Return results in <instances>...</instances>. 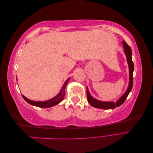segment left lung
I'll use <instances>...</instances> for the list:
<instances>
[{"label": "left lung", "mask_w": 153, "mask_h": 153, "mask_svg": "<svg viewBox=\"0 0 153 153\" xmlns=\"http://www.w3.org/2000/svg\"><path fill=\"white\" fill-rule=\"evenodd\" d=\"M122 43L123 44V47L124 49V52L125 54L126 55L127 57V61L129 66V85L127 91L123 95V96L120 98L118 101H117L116 103L114 102H105V101H101L99 100H97L94 98H92L91 95L90 94L89 89H88V87H87V98L88 102L89 104L95 108H101V109H113L115 107H118L120 105H121L124 101L126 100L128 94L129 92H131L132 87H133V72L134 69V65L133 62L132 61V51L131 48L129 47V46L125 42V41H123Z\"/></svg>", "instance_id": "1"}]
</instances>
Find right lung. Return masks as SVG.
I'll use <instances>...</instances> for the list:
<instances>
[{
    "mask_svg": "<svg viewBox=\"0 0 153 153\" xmlns=\"http://www.w3.org/2000/svg\"><path fill=\"white\" fill-rule=\"evenodd\" d=\"M70 78H69L66 81V82L64 83V84L63 85L62 89L60 91L59 93L54 97L53 98L50 99L48 101H32L29 99H27V98L24 96L22 95L23 98H24L27 103H29V104L34 105L36 106H38V107L40 108H49V107H52L53 106L59 104L61 101L64 100V96H65V87L68 84V82H69Z\"/></svg>",
    "mask_w": 153,
    "mask_h": 153,
    "instance_id": "right-lung-1",
    "label": "right lung"
}]
</instances>
